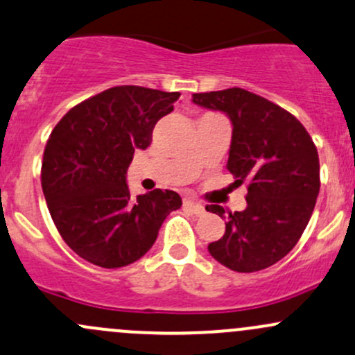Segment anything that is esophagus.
<instances>
[{
    "instance_id": "esophagus-1",
    "label": "esophagus",
    "mask_w": 355,
    "mask_h": 355,
    "mask_svg": "<svg viewBox=\"0 0 355 355\" xmlns=\"http://www.w3.org/2000/svg\"><path fill=\"white\" fill-rule=\"evenodd\" d=\"M184 206L189 207L190 211H193V214H202V212L206 211L202 204L196 202V200H192V199H185V200H184Z\"/></svg>"
}]
</instances>
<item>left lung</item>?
<instances>
[{
	"mask_svg": "<svg viewBox=\"0 0 355 355\" xmlns=\"http://www.w3.org/2000/svg\"><path fill=\"white\" fill-rule=\"evenodd\" d=\"M192 102L230 119L233 136L226 168L234 184H248L243 211L226 214L218 204L206 207L226 219L225 234L209 243V253L236 272L274 266L294 248L315 209L316 146L294 115L243 88L193 93Z\"/></svg>",
	"mask_w": 355,
	"mask_h": 355,
	"instance_id": "8db88e82",
	"label": "left lung"
}]
</instances>
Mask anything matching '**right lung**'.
Returning <instances> with one entry per match:
<instances>
[{"mask_svg": "<svg viewBox=\"0 0 355 355\" xmlns=\"http://www.w3.org/2000/svg\"><path fill=\"white\" fill-rule=\"evenodd\" d=\"M178 92L109 88L73 107L51 132L42 162V190L66 245L89 263L119 268L155 245L171 211L173 190L132 197L128 168L136 149L151 144L156 122L173 110Z\"/></svg>", "mask_w": 355, "mask_h": 355, "instance_id": "right-lung-1", "label": "right lung"}]
</instances>
